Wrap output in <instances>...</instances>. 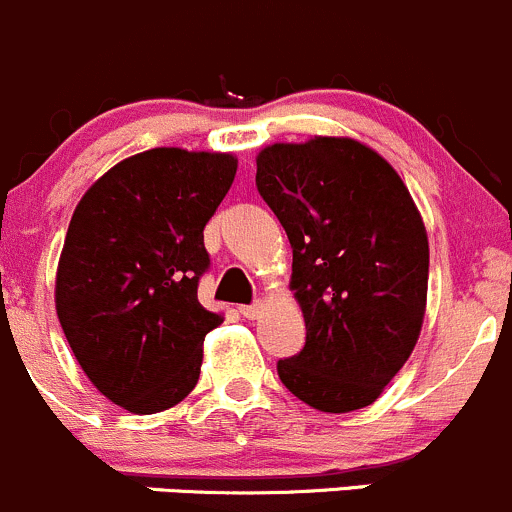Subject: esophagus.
Segmentation results:
<instances>
[{"label": "esophagus", "mask_w": 512, "mask_h": 512, "mask_svg": "<svg viewBox=\"0 0 512 512\" xmlns=\"http://www.w3.org/2000/svg\"><path fill=\"white\" fill-rule=\"evenodd\" d=\"M239 313L244 315V318H249V320H256V318H261V313H263V303H254V305H241V308H239Z\"/></svg>", "instance_id": "esophagus-1"}]
</instances>
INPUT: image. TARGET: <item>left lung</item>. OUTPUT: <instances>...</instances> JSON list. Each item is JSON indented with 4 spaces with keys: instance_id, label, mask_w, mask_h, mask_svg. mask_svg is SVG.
<instances>
[{
    "instance_id": "obj_1",
    "label": "left lung",
    "mask_w": 512,
    "mask_h": 512,
    "mask_svg": "<svg viewBox=\"0 0 512 512\" xmlns=\"http://www.w3.org/2000/svg\"><path fill=\"white\" fill-rule=\"evenodd\" d=\"M256 187L291 241L305 318V347L278 377L320 412L370 407L424 323L429 239L407 184L362 142L313 138L263 147Z\"/></svg>"
}]
</instances>
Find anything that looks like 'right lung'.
<instances>
[{
  "label": "right lung",
  "instance_id": "obj_1",
  "mask_svg": "<svg viewBox=\"0 0 512 512\" xmlns=\"http://www.w3.org/2000/svg\"><path fill=\"white\" fill-rule=\"evenodd\" d=\"M236 175L229 152L155 147L83 194L56 271L63 335L100 394L133 414L182 402L221 315L197 298L204 226Z\"/></svg>",
  "mask_w": 512,
  "mask_h": 512
}]
</instances>
